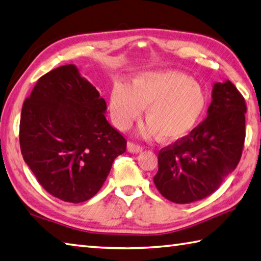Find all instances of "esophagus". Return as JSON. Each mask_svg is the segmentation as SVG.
Listing matches in <instances>:
<instances>
[{
	"instance_id": "obj_1",
	"label": "esophagus",
	"mask_w": 261,
	"mask_h": 261,
	"mask_svg": "<svg viewBox=\"0 0 261 261\" xmlns=\"http://www.w3.org/2000/svg\"><path fill=\"white\" fill-rule=\"evenodd\" d=\"M127 150H128L130 153H140V152L143 151V147L136 145L134 143H127Z\"/></svg>"
}]
</instances>
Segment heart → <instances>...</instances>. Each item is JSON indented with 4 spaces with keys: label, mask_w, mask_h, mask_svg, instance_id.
Instances as JSON below:
<instances>
[{
    "label": "heart",
    "mask_w": 261,
    "mask_h": 261,
    "mask_svg": "<svg viewBox=\"0 0 261 261\" xmlns=\"http://www.w3.org/2000/svg\"><path fill=\"white\" fill-rule=\"evenodd\" d=\"M205 106L202 86L177 70L140 72L128 87L116 84L110 94V115L117 128H129L145 107L147 122L139 135L143 139L160 135L161 141L169 143L191 134Z\"/></svg>",
    "instance_id": "heart-1"
}]
</instances>
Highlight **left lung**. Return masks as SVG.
<instances>
[{"mask_svg": "<svg viewBox=\"0 0 261 261\" xmlns=\"http://www.w3.org/2000/svg\"><path fill=\"white\" fill-rule=\"evenodd\" d=\"M207 118L185 139L162 149L153 177L171 202L202 200L219 189L237 168L245 139L247 107L230 81L215 83Z\"/></svg>", "mask_w": 261, "mask_h": 261, "instance_id": "left-lung-1", "label": "left lung"}]
</instances>
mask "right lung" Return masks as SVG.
<instances>
[{"label": "right lung", "mask_w": 261, "mask_h": 261, "mask_svg": "<svg viewBox=\"0 0 261 261\" xmlns=\"http://www.w3.org/2000/svg\"><path fill=\"white\" fill-rule=\"evenodd\" d=\"M107 103L75 65L41 77L24 100L23 160L48 193L80 203L102 188L126 140L106 118Z\"/></svg>", "instance_id": "right-lung-1"}]
</instances>
